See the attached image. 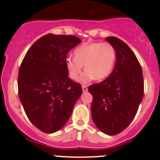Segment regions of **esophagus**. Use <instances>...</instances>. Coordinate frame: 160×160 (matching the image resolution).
<instances>
[{"instance_id": "34e87169", "label": "esophagus", "mask_w": 160, "mask_h": 160, "mask_svg": "<svg viewBox=\"0 0 160 160\" xmlns=\"http://www.w3.org/2000/svg\"><path fill=\"white\" fill-rule=\"evenodd\" d=\"M82 88L83 92H87V90H88V88H87V86H86V85H82Z\"/></svg>"}]
</instances>
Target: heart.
Listing matches in <instances>:
<instances>
[{
    "label": "heart",
    "mask_w": 160,
    "mask_h": 160,
    "mask_svg": "<svg viewBox=\"0 0 160 160\" xmlns=\"http://www.w3.org/2000/svg\"><path fill=\"white\" fill-rule=\"evenodd\" d=\"M74 58L66 59V67L68 74L73 80L79 77L83 65L85 72L80 82H88L91 79L100 81L108 77L114 69L116 62L115 48L109 42H90L76 48L73 52Z\"/></svg>",
    "instance_id": "1"
}]
</instances>
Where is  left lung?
I'll return each mask as SVG.
<instances>
[{
	"label": "left lung",
	"mask_w": 160,
	"mask_h": 160,
	"mask_svg": "<svg viewBox=\"0 0 160 160\" xmlns=\"http://www.w3.org/2000/svg\"><path fill=\"white\" fill-rule=\"evenodd\" d=\"M106 40L116 49V63L112 73L88 88L92 94L91 115L102 132L119 134L132 122L143 97V76L140 63L131 48L119 38Z\"/></svg>",
	"instance_id": "1"
}]
</instances>
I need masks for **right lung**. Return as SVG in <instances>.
I'll return each mask as SVG.
<instances>
[{
	"label": "right lung",
	"mask_w": 160,
	"mask_h": 160,
	"mask_svg": "<svg viewBox=\"0 0 160 160\" xmlns=\"http://www.w3.org/2000/svg\"><path fill=\"white\" fill-rule=\"evenodd\" d=\"M80 42L73 35L46 34L32 44L20 66V100L29 121L42 132L62 128L82 94L66 67V55Z\"/></svg>",
	"instance_id": "1"
}]
</instances>
